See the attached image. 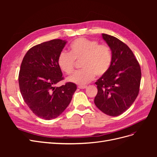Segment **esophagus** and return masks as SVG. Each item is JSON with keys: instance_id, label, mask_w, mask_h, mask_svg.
I'll return each mask as SVG.
<instances>
[{"instance_id": "obj_1", "label": "esophagus", "mask_w": 157, "mask_h": 157, "mask_svg": "<svg viewBox=\"0 0 157 157\" xmlns=\"http://www.w3.org/2000/svg\"><path fill=\"white\" fill-rule=\"evenodd\" d=\"M78 88H80V89H85V88H87V86H86V85H84V86H83V85H82H82H80V86H78Z\"/></svg>"}]
</instances>
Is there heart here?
<instances>
[{"instance_id": "b5f03b06", "label": "heart", "mask_w": 157, "mask_h": 157, "mask_svg": "<svg viewBox=\"0 0 157 157\" xmlns=\"http://www.w3.org/2000/svg\"><path fill=\"white\" fill-rule=\"evenodd\" d=\"M69 53L61 52L58 58V64L63 72L71 74L75 68V60L82 59V69L76 71L67 77V81L84 85L95 78L105 75L111 67L113 54L110 46L86 38H78L71 42Z\"/></svg>"}]
</instances>
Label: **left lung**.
Wrapping results in <instances>:
<instances>
[{
    "label": "left lung",
    "mask_w": 157,
    "mask_h": 157,
    "mask_svg": "<svg viewBox=\"0 0 157 157\" xmlns=\"http://www.w3.org/2000/svg\"><path fill=\"white\" fill-rule=\"evenodd\" d=\"M102 37L111 49L113 61L108 72L95 82L98 94L94 103L106 115L117 117L125 112L138 96L141 68L132 51L124 42L104 33Z\"/></svg>",
    "instance_id": "8db88e82"
}]
</instances>
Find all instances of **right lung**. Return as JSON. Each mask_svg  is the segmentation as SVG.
<instances>
[{"mask_svg": "<svg viewBox=\"0 0 157 157\" xmlns=\"http://www.w3.org/2000/svg\"><path fill=\"white\" fill-rule=\"evenodd\" d=\"M67 42L54 39L32 47L23 59L19 86L23 100L35 115L45 120L57 118L70 103L77 85L63 79L58 64L59 54Z\"/></svg>", "mask_w": 157, "mask_h": 157, "instance_id": "add662e5", "label": "right lung"}]
</instances>
